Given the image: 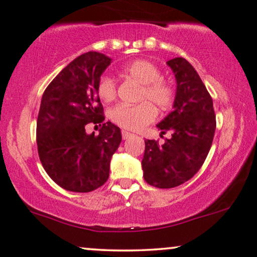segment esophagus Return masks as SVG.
Segmentation results:
<instances>
[{
  "mask_svg": "<svg viewBox=\"0 0 257 257\" xmlns=\"http://www.w3.org/2000/svg\"><path fill=\"white\" fill-rule=\"evenodd\" d=\"M121 136H122V139H128L131 138V137L133 136L131 132H127V131H122L121 132Z\"/></svg>",
  "mask_w": 257,
  "mask_h": 257,
  "instance_id": "34e87169",
  "label": "esophagus"
}]
</instances>
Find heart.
Instances as JSON below:
<instances>
[{
    "instance_id": "b5f03b06",
    "label": "heart",
    "mask_w": 257,
    "mask_h": 257,
    "mask_svg": "<svg viewBox=\"0 0 257 257\" xmlns=\"http://www.w3.org/2000/svg\"><path fill=\"white\" fill-rule=\"evenodd\" d=\"M119 74L142 85L139 93L141 104L131 106L120 104L109 112L111 120L122 128L139 131L155 121L157 108L166 111L175 101V88L170 82L161 79V69L149 60H136L119 69ZM98 95L104 101L115 98V82L111 76H101L98 82Z\"/></svg>"
}]
</instances>
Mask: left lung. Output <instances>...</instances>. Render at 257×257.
Instances as JSON below:
<instances>
[{
  "label": "left lung",
  "mask_w": 257,
  "mask_h": 257,
  "mask_svg": "<svg viewBox=\"0 0 257 257\" xmlns=\"http://www.w3.org/2000/svg\"><path fill=\"white\" fill-rule=\"evenodd\" d=\"M176 78L173 111L157 127L171 138L159 145L145 141L142 168L144 179L161 189L175 188L197 173L211 148L216 130L212 99L196 69L184 58L169 60Z\"/></svg>",
  "instance_id": "left-lung-1"
}]
</instances>
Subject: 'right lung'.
Here are the masks:
<instances>
[{
    "label": "right lung",
    "mask_w": 257,
    "mask_h": 257,
    "mask_svg": "<svg viewBox=\"0 0 257 257\" xmlns=\"http://www.w3.org/2000/svg\"><path fill=\"white\" fill-rule=\"evenodd\" d=\"M112 59L98 52L78 56L43 93L36 124L39 157L48 176L73 192H89L105 184L109 163L121 142L120 128L102 122L98 82ZM100 123L99 135L84 126Z\"/></svg>",
    "instance_id": "1"
}]
</instances>
